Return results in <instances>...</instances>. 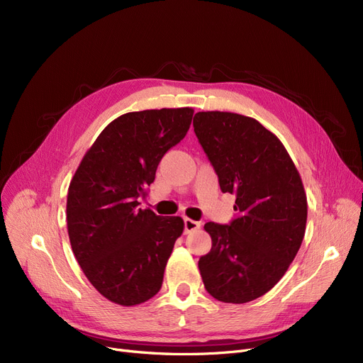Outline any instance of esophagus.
<instances>
[{"instance_id":"1","label":"esophagus","mask_w":363,"mask_h":363,"mask_svg":"<svg viewBox=\"0 0 363 363\" xmlns=\"http://www.w3.org/2000/svg\"><path fill=\"white\" fill-rule=\"evenodd\" d=\"M201 226V223L200 222H197V220H193V219H188V218H185L184 219V231L188 234V233H193V231H196V230H199V228Z\"/></svg>"}]
</instances>
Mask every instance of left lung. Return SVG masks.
Here are the masks:
<instances>
[{
    "label": "left lung",
    "mask_w": 363,
    "mask_h": 363,
    "mask_svg": "<svg viewBox=\"0 0 363 363\" xmlns=\"http://www.w3.org/2000/svg\"><path fill=\"white\" fill-rule=\"evenodd\" d=\"M194 132L222 193L235 194V219L207 222L212 249L199 260L207 293L247 303L287 272L306 231L308 200L298 172L271 130L228 111H199Z\"/></svg>",
    "instance_id": "obj_1"
}]
</instances>
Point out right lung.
I'll use <instances>...</instances> for the list:
<instances>
[{
  "instance_id": "right-lung-1",
  "label": "right lung",
  "mask_w": 363,
  "mask_h": 363,
  "mask_svg": "<svg viewBox=\"0 0 363 363\" xmlns=\"http://www.w3.org/2000/svg\"><path fill=\"white\" fill-rule=\"evenodd\" d=\"M194 110L160 108L122 114L86 151L69 185L66 219L73 255L107 300L135 306L156 296L179 216L140 208L166 151L191 125Z\"/></svg>"
}]
</instances>
